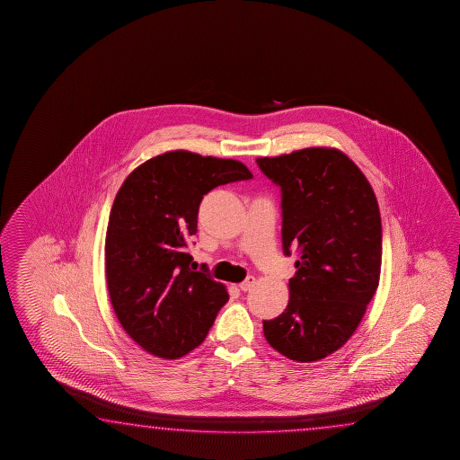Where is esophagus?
I'll return each mask as SVG.
<instances>
[{
    "mask_svg": "<svg viewBox=\"0 0 460 460\" xmlns=\"http://www.w3.org/2000/svg\"><path fill=\"white\" fill-rule=\"evenodd\" d=\"M254 285H256V279H254V277H248L246 280L238 285V288L242 289V291H250V289L252 288Z\"/></svg>",
    "mask_w": 460,
    "mask_h": 460,
    "instance_id": "obj_1",
    "label": "esophagus"
}]
</instances>
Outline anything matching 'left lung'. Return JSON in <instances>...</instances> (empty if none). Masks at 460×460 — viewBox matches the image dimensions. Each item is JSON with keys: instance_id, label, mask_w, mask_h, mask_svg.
Masks as SVG:
<instances>
[{"instance_id": "left-lung-1", "label": "left lung", "mask_w": 460, "mask_h": 460, "mask_svg": "<svg viewBox=\"0 0 460 460\" xmlns=\"http://www.w3.org/2000/svg\"><path fill=\"white\" fill-rule=\"evenodd\" d=\"M256 161L280 185L283 251L297 257L288 305L262 322L265 340L285 358L315 362L346 344L378 288V201L340 149L315 146Z\"/></svg>"}]
</instances>
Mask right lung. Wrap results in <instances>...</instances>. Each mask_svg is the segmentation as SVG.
Instances as JSON below:
<instances>
[{"instance_id": "right-lung-1", "label": "right lung", "mask_w": 460, "mask_h": 460, "mask_svg": "<svg viewBox=\"0 0 460 460\" xmlns=\"http://www.w3.org/2000/svg\"><path fill=\"white\" fill-rule=\"evenodd\" d=\"M250 179L240 161L177 149L141 164L119 188L104 243L108 291L127 335L149 354L187 356L228 301L226 285L191 270L185 246L204 195Z\"/></svg>"}]
</instances>
